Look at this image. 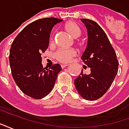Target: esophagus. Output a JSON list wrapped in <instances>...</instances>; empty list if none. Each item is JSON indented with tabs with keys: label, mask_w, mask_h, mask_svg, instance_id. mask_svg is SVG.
Wrapping results in <instances>:
<instances>
[{
	"label": "esophagus",
	"mask_w": 129,
	"mask_h": 129,
	"mask_svg": "<svg viewBox=\"0 0 129 129\" xmlns=\"http://www.w3.org/2000/svg\"><path fill=\"white\" fill-rule=\"evenodd\" d=\"M67 66H68V64H61V67L62 68H64L65 67H66Z\"/></svg>",
	"instance_id": "34e87169"
}]
</instances>
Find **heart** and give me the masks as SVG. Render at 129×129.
<instances>
[{
  "label": "heart",
  "mask_w": 129,
  "mask_h": 129,
  "mask_svg": "<svg viewBox=\"0 0 129 129\" xmlns=\"http://www.w3.org/2000/svg\"><path fill=\"white\" fill-rule=\"evenodd\" d=\"M64 29L74 39L79 37L81 34V29L74 21L67 22L64 25ZM54 39L52 37L50 38V44H54ZM77 52L75 49H60L54 53V57L61 63H68L77 55Z\"/></svg>",
  "instance_id": "heart-1"
}]
</instances>
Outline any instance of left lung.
Returning <instances> with one entry per match:
<instances>
[{
  "instance_id": "obj_1",
  "label": "left lung",
  "mask_w": 129,
  "mask_h": 129,
  "mask_svg": "<svg viewBox=\"0 0 129 129\" xmlns=\"http://www.w3.org/2000/svg\"><path fill=\"white\" fill-rule=\"evenodd\" d=\"M88 31V44L81 59L90 68L89 75L83 70L75 80L79 94L86 100L102 97L110 88L118 71L115 51L103 29L95 21L81 18Z\"/></svg>"
}]
</instances>
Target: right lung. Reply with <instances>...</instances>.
I'll list each match as a JSON object with an SVG mask.
<instances>
[{
    "label": "right lung",
    "mask_w": 129,
    "mask_h": 129,
    "mask_svg": "<svg viewBox=\"0 0 129 129\" xmlns=\"http://www.w3.org/2000/svg\"><path fill=\"white\" fill-rule=\"evenodd\" d=\"M56 18H44L27 25L14 40L10 52V64L14 80L24 94L40 100L53 88L59 73L58 63L43 68L41 53L48 49L51 30L61 22Z\"/></svg>",
    "instance_id": "add662e5"
}]
</instances>
